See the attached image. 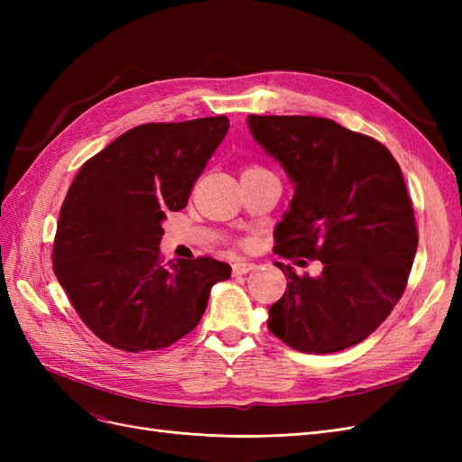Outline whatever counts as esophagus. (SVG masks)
<instances>
[{
  "label": "esophagus",
  "mask_w": 462,
  "mask_h": 462,
  "mask_svg": "<svg viewBox=\"0 0 462 462\" xmlns=\"http://www.w3.org/2000/svg\"><path fill=\"white\" fill-rule=\"evenodd\" d=\"M256 263L253 262H235L233 263V275H245L248 272H254Z\"/></svg>",
  "instance_id": "esophagus-1"
}]
</instances>
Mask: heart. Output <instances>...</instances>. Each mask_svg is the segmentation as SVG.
Segmentation results:
<instances>
[{
  "instance_id": "1",
  "label": "heart",
  "mask_w": 462,
  "mask_h": 462,
  "mask_svg": "<svg viewBox=\"0 0 462 462\" xmlns=\"http://www.w3.org/2000/svg\"><path fill=\"white\" fill-rule=\"evenodd\" d=\"M253 171H265L263 167H260V165H248L246 170H245V173H253Z\"/></svg>"
}]
</instances>
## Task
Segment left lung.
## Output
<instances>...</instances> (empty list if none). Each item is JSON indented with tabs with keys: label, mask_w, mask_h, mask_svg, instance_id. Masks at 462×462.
<instances>
[{
	"label": "left lung",
	"mask_w": 462,
	"mask_h": 462,
	"mask_svg": "<svg viewBox=\"0 0 462 462\" xmlns=\"http://www.w3.org/2000/svg\"><path fill=\"white\" fill-rule=\"evenodd\" d=\"M248 129L295 185L275 254L324 263L310 277L275 262L287 291L270 306V331L314 355L365 341L402 297L418 248L399 163L375 138L324 117L248 116Z\"/></svg>",
	"instance_id": "8db88e82"
}]
</instances>
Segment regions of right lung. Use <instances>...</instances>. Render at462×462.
<instances>
[{
  "instance_id": "1",
  "label": "right lung",
  "mask_w": 462,
  "mask_h": 462,
  "mask_svg": "<svg viewBox=\"0 0 462 462\" xmlns=\"http://www.w3.org/2000/svg\"><path fill=\"white\" fill-rule=\"evenodd\" d=\"M229 131L226 116L146 123L123 133L80 167L53 239V272L77 314L104 343L158 351L199 326L209 289L229 263L200 256L163 262L167 212L192 185Z\"/></svg>"
}]
</instances>
